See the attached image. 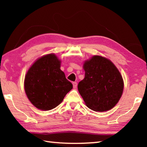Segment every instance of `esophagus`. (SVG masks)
<instances>
[{
    "mask_svg": "<svg viewBox=\"0 0 147 147\" xmlns=\"http://www.w3.org/2000/svg\"><path fill=\"white\" fill-rule=\"evenodd\" d=\"M73 88H76V87H77V83L74 82H73Z\"/></svg>",
    "mask_w": 147,
    "mask_h": 147,
    "instance_id": "obj_1",
    "label": "esophagus"
}]
</instances>
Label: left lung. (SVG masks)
<instances>
[{"label": "left lung", "instance_id": "left-lung-1", "mask_svg": "<svg viewBox=\"0 0 147 147\" xmlns=\"http://www.w3.org/2000/svg\"><path fill=\"white\" fill-rule=\"evenodd\" d=\"M85 78L78 89L86 106L95 111L113 108L121 97L123 80L114 64L100 56H94L84 64Z\"/></svg>", "mask_w": 147, "mask_h": 147}]
</instances>
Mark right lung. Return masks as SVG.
<instances>
[{
    "mask_svg": "<svg viewBox=\"0 0 147 147\" xmlns=\"http://www.w3.org/2000/svg\"><path fill=\"white\" fill-rule=\"evenodd\" d=\"M73 89V84L60 69V61L50 54L32 65L24 79V90L37 108L50 110L58 106Z\"/></svg>",
    "mask_w": 147,
    "mask_h": 147,
    "instance_id": "right-lung-1",
    "label": "right lung"
}]
</instances>
